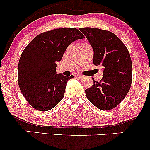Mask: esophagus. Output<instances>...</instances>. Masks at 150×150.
<instances>
[{"instance_id":"34e87169","label":"esophagus","mask_w":150,"mask_h":150,"mask_svg":"<svg viewBox=\"0 0 150 150\" xmlns=\"http://www.w3.org/2000/svg\"><path fill=\"white\" fill-rule=\"evenodd\" d=\"M75 76H76L77 78H79V79H82V78H83V77H84L83 75H80V74H77V75H75Z\"/></svg>"}]
</instances>
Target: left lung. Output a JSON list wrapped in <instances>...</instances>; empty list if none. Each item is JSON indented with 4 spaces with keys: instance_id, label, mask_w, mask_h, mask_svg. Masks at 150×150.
Returning a JSON list of instances; mask_svg holds the SVG:
<instances>
[{
    "instance_id": "8db88e82",
    "label": "left lung",
    "mask_w": 150,
    "mask_h": 150,
    "mask_svg": "<svg viewBox=\"0 0 150 150\" xmlns=\"http://www.w3.org/2000/svg\"><path fill=\"white\" fill-rule=\"evenodd\" d=\"M85 35L94 51L93 63L103 67L100 82L94 78L85 89L87 99L96 107L107 111L118 106L131 86L132 65L128 50L115 34L98 28L79 29Z\"/></svg>"
}]
</instances>
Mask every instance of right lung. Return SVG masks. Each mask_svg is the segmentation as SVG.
I'll list each match as a JSON object with an SVG mask.
<instances>
[{"instance_id": "right-lung-1", "label": "right lung", "mask_w": 150, "mask_h": 150, "mask_svg": "<svg viewBox=\"0 0 150 150\" xmlns=\"http://www.w3.org/2000/svg\"><path fill=\"white\" fill-rule=\"evenodd\" d=\"M83 38L76 28L55 29L39 34L25 48L18 63V85L32 107L46 111L62 100L73 75L56 73V62L71 43Z\"/></svg>"}]
</instances>
